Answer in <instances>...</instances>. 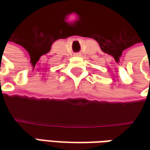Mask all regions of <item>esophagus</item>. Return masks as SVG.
Here are the masks:
<instances>
[{"instance_id":"obj_1","label":"esophagus","mask_w":150,"mask_h":150,"mask_svg":"<svg viewBox=\"0 0 150 150\" xmlns=\"http://www.w3.org/2000/svg\"><path fill=\"white\" fill-rule=\"evenodd\" d=\"M76 56H80V54H77Z\"/></svg>"}]
</instances>
